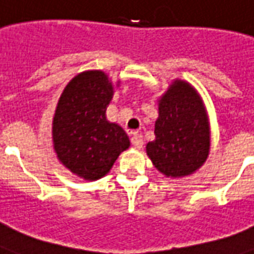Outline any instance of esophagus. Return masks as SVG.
<instances>
[{
    "mask_svg": "<svg viewBox=\"0 0 254 254\" xmlns=\"http://www.w3.org/2000/svg\"><path fill=\"white\" fill-rule=\"evenodd\" d=\"M132 144L134 145V148H137V149L142 148V145H144V140H142L141 134H138L137 132H133L132 133Z\"/></svg>",
    "mask_w": 254,
    "mask_h": 254,
    "instance_id": "obj_1",
    "label": "esophagus"
}]
</instances>
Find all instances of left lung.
<instances>
[{
  "mask_svg": "<svg viewBox=\"0 0 254 254\" xmlns=\"http://www.w3.org/2000/svg\"><path fill=\"white\" fill-rule=\"evenodd\" d=\"M146 155L167 178L194 174L210 152V127L202 98L185 80L176 79L159 101V118Z\"/></svg>",
  "mask_w": 254,
  "mask_h": 254,
  "instance_id": "1",
  "label": "left lung"
}]
</instances>
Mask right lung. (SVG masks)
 Wrapping results in <instances>:
<instances>
[{"label": "right lung", "mask_w": 254, "mask_h": 254, "mask_svg": "<svg viewBox=\"0 0 254 254\" xmlns=\"http://www.w3.org/2000/svg\"><path fill=\"white\" fill-rule=\"evenodd\" d=\"M113 94L103 71H84L69 80L56 106L54 149L60 163L84 180L105 176L130 145L125 130L106 118Z\"/></svg>", "instance_id": "1"}]
</instances>
